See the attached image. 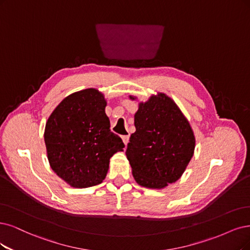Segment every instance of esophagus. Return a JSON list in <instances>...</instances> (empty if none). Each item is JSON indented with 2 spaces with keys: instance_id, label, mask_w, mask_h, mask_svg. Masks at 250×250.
I'll list each match as a JSON object with an SVG mask.
<instances>
[{
  "instance_id": "esophagus-1",
  "label": "esophagus",
  "mask_w": 250,
  "mask_h": 250,
  "mask_svg": "<svg viewBox=\"0 0 250 250\" xmlns=\"http://www.w3.org/2000/svg\"><path fill=\"white\" fill-rule=\"evenodd\" d=\"M122 139H123L124 143L126 145V144L128 143V139H130V136H128V135H125V136L122 137Z\"/></svg>"
}]
</instances>
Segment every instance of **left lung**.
I'll return each instance as SVG.
<instances>
[{
  "mask_svg": "<svg viewBox=\"0 0 250 250\" xmlns=\"http://www.w3.org/2000/svg\"><path fill=\"white\" fill-rule=\"evenodd\" d=\"M135 126L125 154L137 183L164 188L178 180L192 158L196 140L175 102L165 94L151 96L139 104Z\"/></svg>",
  "mask_w": 250,
  "mask_h": 250,
  "instance_id": "left-lung-1",
  "label": "left lung"
}]
</instances>
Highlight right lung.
<instances>
[{
	"mask_svg": "<svg viewBox=\"0 0 250 250\" xmlns=\"http://www.w3.org/2000/svg\"><path fill=\"white\" fill-rule=\"evenodd\" d=\"M104 95L95 88L64 98L45 125L44 141L51 169L72 188L102 183L110 158L123 151L122 138L110 131Z\"/></svg>",
	"mask_w": 250,
	"mask_h": 250,
	"instance_id": "add662e5",
	"label": "right lung"
}]
</instances>
